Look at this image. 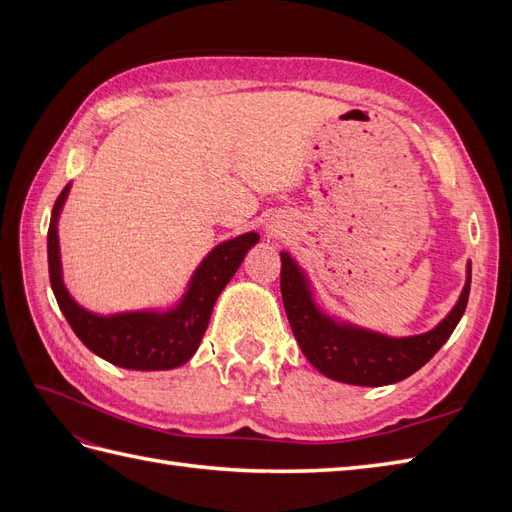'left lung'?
<instances>
[{"instance_id": "left-lung-1", "label": "left lung", "mask_w": 512, "mask_h": 512, "mask_svg": "<svg viewBox=\"0 0 512 512\" xmlns=\"http://www.w3.org/2000/svg\"><path fill=\"white\" fill-rule=\"evenodd\" d=\"M280 256L286 316L305 359L320 374L346 384L384 386L412 376L446 344L470 297L472 262L468 260L466 284L451 312L427 333L391 337L324 312L299 262L288 252H280Z\"/></svg>"}]
</instances>
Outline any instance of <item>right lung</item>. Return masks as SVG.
<instances>
[{
	"label": "right lung",
	"instance_id": "obj_1",
	"mask_svg": "<svg viewBox=\"0 0 512 512\" xmlns=\"http://www.w3.org/2000/svg\"><path fill=\"white\" fill-rule=\"evenodd\" d=\"M68 183L55 200L49 239V277L61 314L81 342L100 359L123 369L160 371L188 363L200 346L213 305L237 273L245 254L258 243V232H245L222 241L203 258L192 273L181 299L168 309H138L121 314H94L72 299L61 273L57 224L70 194Z\"/></svg>",
	"mask_w": 512,
	"mask_h": 512
}]
</instances>
